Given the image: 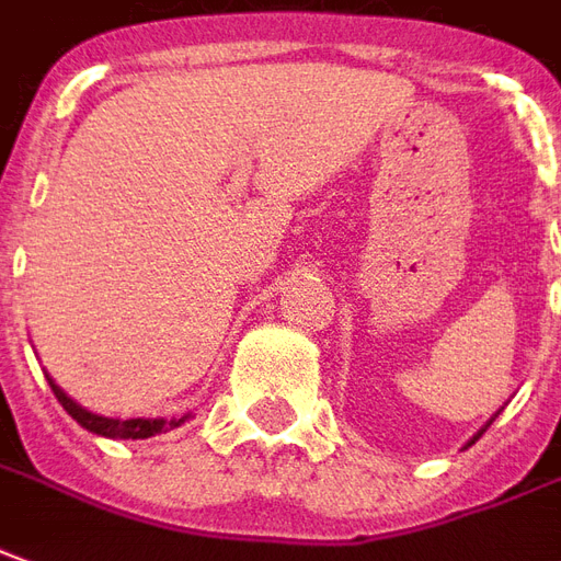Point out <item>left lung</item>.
<instances>
[{
    "label": "left lung",
    "instance_id": "left-lung-1",
    "mask_svg": "<svg viewBox=\"0 0 561 561\" xmlns=\"http://www.w3.org/2000/svg\"><path fill=\"white\" fill-rule=\"evenodd\" d=\"M496 416H500V410H496V413H493V416H491V419H488V425H491V422H493V419H496ZM488 425H484V428H488ZM484 428H481V431H479V434H476V437H472V439H470V443H467V446H472V443H476V439H479V437H481V434H484Z\"/></svg>",
    "mask_w": 561,
    "mask_h": 561
}]
</instances>
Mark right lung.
<instances>
[{
	"label": "right lung",
	"mask_w": 561,
	"mask_h": 561,
	"mask_svg": "<svg viewBox=\"0 0 561 561\" xmlns=\"http://www.w3.org/2000/svg\"><path fill=\"white\" fill-rule=\"evenodd\" d=\"M47 383L53 389V396L59 398V404L68 410V416H73L80 422L82 428L91 431V434H98V437H110V439H148L153 434H165V431L181 428L190 413L181 419H110V416H98V413H91L82 404H77L73 398L61 389L53 377L47 375Z\"/></svg>",
	"instance_id": "right-lung-1"
}]
</instances>
